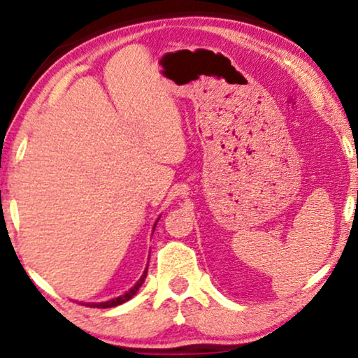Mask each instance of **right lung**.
<instances>
[{
  "label": "right lung",
  "mask_w": 358,
  "mask_h": 358,
  "mask_svg": "<svg viewBox=\"0 0 358 358\" xmlns=\"http://www.w3.org/2000/svg\"><path fill=\"white\" fill-rule=\"evenodd\" d=\"M146 273H148V268H146L143 275H141V278L138 282H136V285L134 288H130L129 292L125 293V295H122L119 298H114V300H109V301H104V303H87L86 306H91V308H112V306H117V305H122V303L129 301L130 298H134L136 295V292L140 290V287L143 285L145 278H146Z\"/></svg>",
  "instance_id": "add662e5"
}]
</instances>
